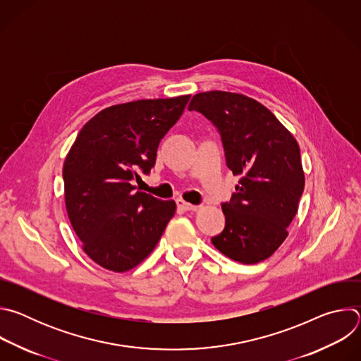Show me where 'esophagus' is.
<instances>
[{"mask_svg": "<svg viewBox=\"0 0 361 361\" xmlns=\"http://www.w3.org/2000/svg\"><path fill=\"white\" fill-rule=\"evenodd\" d=\"M177 207L181 212H194V210H197V205L185 202L184 200H177Z\"/></svg>", "mask_w": 361, "mask_h": 361, "instance_id": "1", "label": "esophagus"}]
</instances>
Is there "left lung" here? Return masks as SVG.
<instances>
[{"label": "left lung", "mask_w": 361, "mask_h": 361, "mask_svg": "<svg viewBox=\"0 0 361 361\" xmlns=\"http://www.w3.org/2000/svg\"><path fill=\"white\" fill-rule=\"evenodd\" d=\"M188 110L213 123L227 167L241 177L230 201L221 204L226 227L212 243L243 264L269 259L286 240L304 190L295 138L270 110L243 94L200 92Z\"/></svg>", "instance_id": "obj_1"}]
</instances>
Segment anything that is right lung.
Returning a JSON list of instances; mask_svg holds the SVG:
<instances>
[{
	"label": "right lung",
	"instance_id": "add662e5",
	"mask_svg": "<svg viewBox=\"0 0 361 361\" xmlns=\"http://www.w3.org/2000/svg\"><path fill=\"white\" fill-rule=\"evenodd\" d=\"M190 95L138 99L109 107L78 133L63 167L66 207L91 260L123 273L156 248L176 213L135 191L138 173L156 164L161 138L181 117Z\"/></svg>",
	"mask_w": 361,
	"mask_h": 361
}]
</instances>
